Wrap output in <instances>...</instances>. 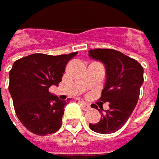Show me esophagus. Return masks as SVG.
Wrapping results in <instances>:
<instances>
[{
  "mask_svg": "<svg viewBox=\"0 0 159 159\" xmlns=\"http://www.w3.org/2000/svg\"><path fill=\"white\" fill-rule=\"evenodd\" d=\"M80 104L81 105V107H82V108H83V110H85V111L89 110V109L90 108L89 105V104H87V103L84 102V101H80Z\"/></svg>",
  "mask_w": 159,
  "mask_h": 159,
  "instance_id": "obj_1",
  "label": "esophagus"
}]
</instances>
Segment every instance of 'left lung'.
Masks as SVG:
<instances>
[{"instance_id": "left-lung-1", "label": "left lung", "mask_w": 159, "mask_h": 159, "mask_svg": "<svg viewBox=\"0 0 159 159\" xmlns=\"http://www.w3.org/2000/svg\"><path fill=\"white\" fill-rule=\"evenodd\" d=\"M89 56L106 67L107 79L99 99L109 102L108 110L98 109L101 119L98 123H90L89 129L100 134L114 133L124 126L136 108L144 70L136 60L116 50H89Z\"/></svg>"}]
</instances>
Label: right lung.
Masks as SVG:
<instances>
[{"mask_svg": "<svg viewBox=\"0 0 159 159\" xmlns=\"http://www.w3.org/2000/svg\"><path fill=\"white\" fill-rule=\"evenodd\" d=\"M77 53H35L13 63L9 73V91L18 119L33 134L46 136L61 129L67 102L52 95L49 89L59 86L67 63Z\"/></svg>", "mask_w": 159, "mask_h": 159, "instance_id": "obj_1", "label": "right lung"}]
</instances>
